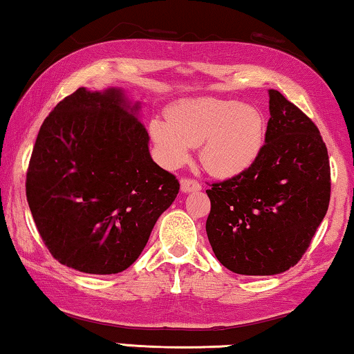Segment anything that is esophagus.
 Here are the masks:
<instances>
[{
    "mask_svg": "<svg viewBox=\"0 0 354 354\" xmlns=\"http://www.w3.org/2000/svg\"><path fill=\"white\" fill-rule=\"evenodd\" d=\"M180 188L183 193H192V192H199L201 189V183L198 180H194V178H182L180 180Z\"/></svg>",
    "mask_w": 354,
    "mask_h": 354,
    "instance_id": "34e87169",
    "label": "esophagus"
}]
</instances>
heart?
<instances>
[{
    "mask_svg": "<svg viewBox=\"0 0 354 354\" xmlns=\"http://www.w3.org/2000/svg\"><path fill=\"white\" fill-rule=\"evenodd\" d=\"M150 134L162 162L180 166L194 145L212 176L236 177L255 165L265 148L266 122L257 109L234 100L201 97L171 106L167 120L155 118Z\"/></svg>",
    "mask_w": 354,
    "mask_h": 354,
    "instance_id": "1",
    "label": "heart"
}]
</instances>
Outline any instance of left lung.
<instances>
[{
  "instance_id": "obj_1",
  "label": "left lung",
  "mask_w": 354,
  "mask_h": 354,
  "mask_svg": "<svg viewBox=\"0 0 354 354\" xmlns=\"http://www.w3.org/2000/svg\"><path fill=\"white\" fill-rule=\"evenodd\" d=\"M262 155L236 177L206 189L209 243L238 274H278L306 252L330 201L326 143L313 121L270 89Z\"/></svg>"
}]
</instances>
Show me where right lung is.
<instances>
[{
    "label": "right lung",
    "mask_w": 354,
    "mask_h": 354,
    "mask_svg": "<svg viewBox=\"0 0 354 354\" xmlns=\"http://www.w3.org/2000/svg\"><path fill=\"white\" fill-rule=\"evenodd\" d=\"M137 111L121 89L80 88L38 132L27 201L46 248L68 268H129L177 196L180 183L151 160Z\"/></svg>",
    "instance_id": "1"
}]
</instances>
